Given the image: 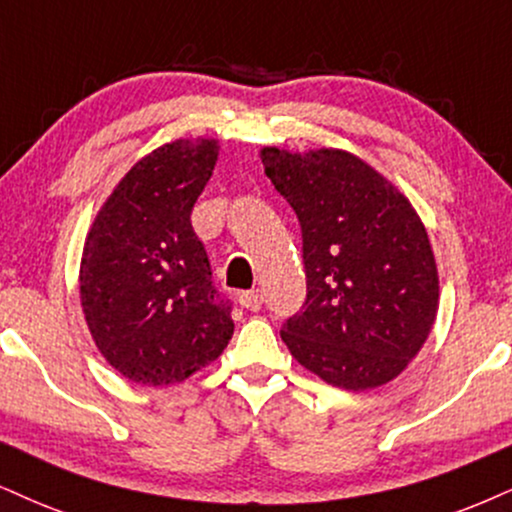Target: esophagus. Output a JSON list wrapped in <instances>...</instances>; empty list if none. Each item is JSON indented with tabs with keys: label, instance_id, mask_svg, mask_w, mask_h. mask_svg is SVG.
<instances>
[{
	"label": "esophagus",
	"instance_id": "1",
	"mask_svg": "<svg viewBox=\"0 0 512 512\" xmlns=\"http://www.w3.org/2000/svg\"><path fill=\"white\" fill-rule=\"evenodd\" d=\"M239 304H242V308H249V311H258L263 306L261 289H251V292L239 294Z\"/></svg>",
	"mask_w": 512,
	"mask_h": 512
}]
</instances>
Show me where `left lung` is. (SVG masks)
I'll return each mask as SVG.
<instances>
[{
    "mask_svg": "<svg viewBox=\"0 0 512 512\" xmlns=\"http://www.w3.org/2000/svg\"><path fill=\"white\" fill-rule=\"evenodd\" d=\"M266 175L301 225L306 301L280 337L342 389L394 380L425 344L439 277L425 225L368 163L339 149H263Z\"/></svg>",
    "mask_w": 512,
    "mask_h": 512,
    "instance_id": "1",
    "label": "left lung"
}]
</instances>
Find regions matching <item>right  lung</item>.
<instances>
[{
  "mask_svg": "<svg viewBox=\"0 0 512 512\" xmlns=\"http://www.w3.org/2000/svg\"><path fill=\"white\" fill-rule=\"evenodd\" d=\"M218 159L213 140L163 144L130 168L94 218L80 299L94 344L130 382H182L232 339L192 208Z\"/></svg>",
  "mask_w": 512,
  "mask_h": 512,
  "instance_id": "right-lung-1",
  "label": "right lung"
}]
</instances>
